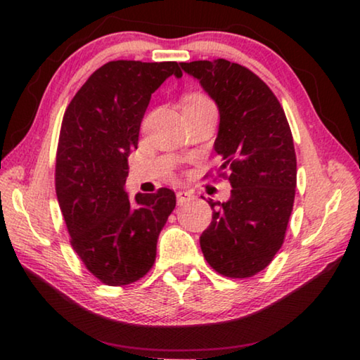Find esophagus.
Instances as JSON below:
<instances>
[{
  "label": "esophagus",
  "instance_id": "obj_1",
  "mask_svg": "<svg viewBox=\"0 0 360 360\" xmlns=\"http://www.w3.org/2000/svg\"><path fill=\"white\" fill-rule=\"evenodd\" d=\"M176 197H178V205H184L187 202H191L193 198V195L191 192H186V191H179L176 193Z\"/></svg>",
  "mask_w": 360,
  "mask_h": 360
}]
</instances>
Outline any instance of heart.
Returning a JSON list of instances; mask_svg holds the SVG:
<instances>
[{"mask_svg":"<svg viewBox=\"0 0 360 360\" xmlns=\"http://www.w3.org/2000/svg\"><path fill=\"white\" fill-rule=\"evenodd\" d=\"M210 100L203 95H188L184 98V108L187 106H195V105H202V103H208Z\"/></svg>","mask_w":360,"mask_h":360,"instance_id":"1","label":"heart"}]
</instances>
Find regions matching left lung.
Returning <instances> with one entry per match:
<instances>
[{"instance_id":"obj_1","label":"left lung","mask_w":360,"mask_h":360,"mask_svg":"<svg viewBox=\"0 0 360 360\" xmlns=\"http://www.w3.org/2000/svg\"><path fill=\"white\" fill-rule=\"evenodd\" d=\"M216 101L221 124L214 150L230 200L212 202L200 236L208 264L227 278H251L281 249L294 208L297 157L284 109L251 70L225 58L181 63Z\"/></svg>"}]
</instances>
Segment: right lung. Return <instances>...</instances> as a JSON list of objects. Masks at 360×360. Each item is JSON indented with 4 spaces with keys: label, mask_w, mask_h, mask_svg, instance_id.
Here are the masks:
<instances>
[{
    "label": "right lung",
    "mask_w": 360,
    "mask_h": 360,
    "mask_svg": "<svg viewBox=\"0 0 360 360\" xmlns=\"http://www.w3.org/2000/svg\"><path fill=\"white\" fill-rule=\"evenodd\" d=\"M176 62L114 60L90 76L66 108L56 160V192L70 243L106 285L136 283L155 262L157 240L176 206L172 188L125 192L129 154L150 95Z\"/></svg>",
    "instance_id": "add662e5"
}]
</instances>
